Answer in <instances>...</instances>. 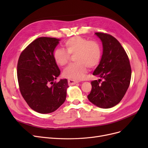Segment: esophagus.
I'll list each match as a JSON object with an SVG mask.
<instances>
[{
  "mask_svg": "<svg viewBox=\"0 0 148 148\" xmlns=\"http://www.w3.org/2000/svg\"><path fill=\"white\" fill-rule=\"evenodd\" d=\"M68 82L69 83V84H71V85H73V84H75L76 83H79V81H77V80H71V79H69L68 80Z\"/></svg>",
  "mask_w": 148,
  "mask_h": 148,
  "instance_id": "1",
  "label": "esophagus"
}]
</instances>
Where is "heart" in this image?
Instances as JSON below:
<instances>
[{"instance_id": "obj_1", "label": "heart", "mask_w": 148, "mask_h": 148, "mask_svg": "<svg viewBox=\"0 0 148 148\" xmlns=\"http://www.w3.org/2000/svg\"><path fill=\"white\" fill-rule=\"evenodd\" d=\"M64 46L66 51L56 49L53 58L56 63L61 66L67 64L69 55H74L75 64L70 65L64 71V75L71 80H82L88 71V66L96 67L102 57V48L97 41H90L81 36H74L67 40Z\"/></svg>"}]
</instances>
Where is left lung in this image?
<instances>
[{
	"label": "left lung",
	"mask_w": 148,
	"mask_h": 148,
	"mask_svg": "<svg viewBox=\"0 0 148 148\" xmlns=\"http://www.w3.org/2000/svg\"><path fill=\"white\" fill-rule=\"evenodd\" d=\"M95 34L102 42L103 51L93 73L100 79L91 82L92 90L88 98L98 107L109 108L117 105L125 95L130 86L131 68L125 50L114 37L101 32Z\"/></svg>",
	"instance_id": "left-lung-1"
}]
</instances>
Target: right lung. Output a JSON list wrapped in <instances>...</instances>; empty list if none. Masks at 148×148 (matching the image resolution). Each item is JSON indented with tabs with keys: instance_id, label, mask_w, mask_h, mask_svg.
I'll list each match as a JSON object with an SVG mask.
<instances>
[{
	"instance_id": "add662e5",
	"label": "right lung",
	"mask_w": 148,
	"mask_h": 148,
	"mask_svg": "<svg viewBox=\"0 0 148 148\" xmlns=\"http://www.w3.org/2000/svg\"><path fill=\"white\" fill-rule=\"evenodd\" d=\"M60 40L40 37L23 50L17 64L21 94L29 106L40 113L56 110L66 99L68 81L57 79L60 71L53 58Z\"/></svg>"
}]
</instances>
